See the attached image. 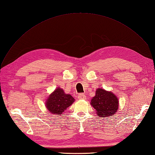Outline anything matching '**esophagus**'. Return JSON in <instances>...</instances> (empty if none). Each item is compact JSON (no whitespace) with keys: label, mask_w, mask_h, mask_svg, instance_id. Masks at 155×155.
Returning <instances> with one entry per match:
<instances>
[{"label":"esophagus","mask_w":155,"mask_h":155,"mask_svg":"<svg viewBox=\"0 0 155 155\" xmlns=\"http://www.w3.org/2000/svg\"><path fill=\"white\" fill-rule=\"evenodd\" d=\"M78 98L80 99V100H85V99H86V96H85V94H82V93L79 94Z\"/></svg>","instance_id":"34e87169"}]
</instances>
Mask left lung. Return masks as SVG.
I'll return each instance as SVG.
<instances>
[{"label":"left lung","mask_w":155,"mask_h":155,"mask_svg":"<svg viewBox=\"0 0 155 155\" xmlns=\"http://www.w3.org/2000/svg\"><path fill=\"white\" fill-rule=\"evenodd\" d=\"M91 104L97 111L98 117H107L114 115L119 107V100L112 93L103 89H97Z\"/></svg>","instance_id":"1"}]
</instances>
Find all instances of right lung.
<instances>
[{"label":"right lung","mask_w":155,"mask_h":155,"mask_svg":"<svg viewBox=\"0 0 155 155\" xmlns=\"http://www.w3.org/2000/svg\"><path fill=\"white\" fill-rule=\"evenodd\" d=\"M75 99L70 94H65L63 89L57 87L49 95L45 105L50 113L54 115H61L70 106L72 105Z\"/></svg>","instance_id":"1"}]
</instances>
